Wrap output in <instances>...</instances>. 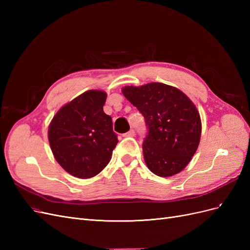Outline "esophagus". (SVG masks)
Instances as JSON below:
<instances>
[{
  "label": "esophagus",
  "mask_w": 250,
  "mask_h": 250,
  "mask_svg": "<svg viewBox=\"0 0 250 250\" xmlns=\"http://www.w3.org/2000/svg\"><path fill=\"white\" fill-rule=\"evenodd\" d=\"M134 134H135V132H134V130L133 129H130L129 131L128 132H126V133H124V137L125 138H128V137H134Z\"/></svg>",
  "instance_id": "esophagus-1"
}]
</instances>
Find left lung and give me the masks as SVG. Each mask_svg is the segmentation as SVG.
<instances>
[{
  "instance_id": "left-lung-1",
  "label": "left lung",
  "mask_w": 250,
  "mask_h": 250,
  "mask_svg": "<svg viewBox=\"0 0 250 250\" xmlns=\"http://www.w3.org/2000/svg\"><path fill=\"white\" fill-rule=\"evenodd\" d=\"M126 99L145 118L148 133L144 160L155 175L169 177L184 170L198 148L200 115L181 90L160 82L125 86Z\"/></svg>"
}]
</instances>
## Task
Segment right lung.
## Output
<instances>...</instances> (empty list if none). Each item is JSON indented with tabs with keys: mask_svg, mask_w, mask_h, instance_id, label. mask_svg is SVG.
<instances>
[{
	"mask_svg": "<svg viewBox=\"0 0 250 250\" xmlns=\"http://www.w3.org/2000/svg\"><path fill=\"white\" fill-rule=\"evenodd\" d=\"M106 97L103 90H87L60 108L50 123L53 155L75 177L85 179L99 174L119 142L110 116L103 111Z\"/></svg>",
	"mask_w": 250,
	"mask_h": 250,
	"instance_id": "obj_1",
	"label": "right lung"
}]
</instances>
